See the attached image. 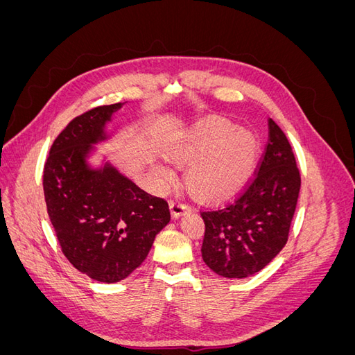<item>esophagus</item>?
I'll return each instance as SVG.
<instances>
[{"mask_svg": "<svg viewBox=\"0 0 355 355\" xmlns=\"http://www.w3.org/2000/svg\"><path fill=\"white\" fill-rule=\"evenodd\" d=\"M189 210H191V207L180 197H175L173 200H170V211L173 218H179Z\"/></svg>", "mask_w": 355, "mask_h": 355, "instance_id": "obj_1", "label": "esophagus"}]
</instances>
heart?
Returning <instances> with one entry per match:
<instances>
[{
	"mask_svg": "<svg viewBox=\"0 0 355 355\" xmlns=\"http://www.w3.org/2000/svg\"><path fill=\"white\" fill-rule=\"evenodd\" d=\"M259 144L253 133L237 130L225 120H210L179 132L166 154L175 163H190L185 173L187 187L198 200L222 201L239 192L254 167ZM158 175L166 182L176 179L168 164L157 163Z\"/></svg>",
	"mask_w": 355,
	"mask_h": 355,
	"instance_id": "1",
	"label": "heart"
}]
</instances>
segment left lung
Returning <instances> with one entry per match:
<instances>
[{"mask_svg": "<svg viewBox=\"0 0 355 355\" xmlns=\"http://www.w3.org/2000/svg\"><path fill=\"white\" fill-rule=\"evenodd\" d=\"M254 178L234 200L201 211L202 261L218 275L245 278L282 252L296 210L300 175L286 135L270 118Z\"/></svg>", "mask_w": 355, "mask_h": 355, "instance_id": "1", "label": "left lung"}]
</instances>
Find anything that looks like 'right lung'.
<instances>
[{
  "instance_id": "right-lung-1",
  "label": "right lung",
  "mask_w": 355,
  "mask_h": 355,
  "mask_svg": "<svg viewBox=\"0 0 355 355\" xmlns=\"http://www.w3.org/2000/svg\"><path fill=\"white\" fill-rule=\"evenodd\" d=\"M124 103L84 112L50 148L42 187L50 222L67 259L96 282L116 283L146 259L170 222L166 200L148 194L111 163L93 168V145L108 139L106 123Z\"/></svg>"
}]
</instances>
